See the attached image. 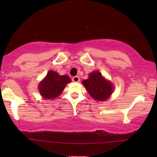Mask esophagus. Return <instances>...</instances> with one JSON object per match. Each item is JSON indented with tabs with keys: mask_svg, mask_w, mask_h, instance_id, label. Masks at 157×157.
<instances>
[{
	"mask_svg": "<svg viewBox=\"0 0 157 157\" xmlns=\"http://www.w3.org/2000/svg\"><path fill=\"white\" fill-rule=\"evenodd\" d=\"M72 81H74V82H78V81H80V78H79V76H74L72 78Z\"/></svg>",
	"mask_w": 157,
	"mask_h": 157,
	"instance_id": "esophagus-1",
	"label": "esophagus"
}]
</instances>
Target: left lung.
<instances>
[{
    "mask_svg": "<svg viewBox=\"0 0 157 157\" xmlns=\"http://www.w3.org/2000/svg\"><path fill=\"white\" fill-rule=\"evenodd\" d=\"M82 83L89 95L96 101H106L113 93L112 84L98 71L92 72L89 78L83 80Z\"/></svg>",
    "mask_w": 157,
    "mask_h": 157,
    "instance_id": "1",
    "label": "left lung"
}]
</instances>
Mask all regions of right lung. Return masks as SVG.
Masks as SVG:
<instances>
[{"mask_svg": "<svg viewBox=\"0 0 157 157\" xmlns=\"http://www.w3.org/2000/svg\"><path fill=\"white\" fill-rule=\"evenodd\" d=\"M69 82L71 79L68 76H59L56 71H50L46 78L40 83L38 89L44 98L53 99L62 93L66 84Z\"/></svg>", "mask_w": 157, "mask_h": 157, "instance_id": "add662e5", "label": "right lung"}]
</instances>
